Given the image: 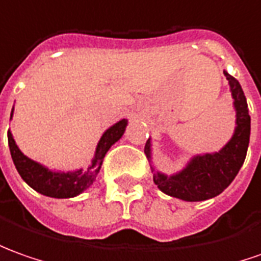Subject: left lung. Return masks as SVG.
<instances>
[{
	"label": "left lung",
	"instance_id": "1",
	"mask_svg": "<svg viewBox=\"0 0 261 261\" xmlns=\"http://www.w3.org/2000/svg\"><path fill=\"white\" fill-rule=\"evenodd\" d=\"M230 86L236 110V127L231 138L216 153L197 154L191 157L181 171L167 175L153 170L155 186L167 196L184 201H204L219 196L227 189L242 168L250 141V114L246 95L240 83L223 71ZM147 159L151 161V140L144 147Z\"/></svg>",
	"mask_w": 261,
	"mask_h": 261
}]
</instances>
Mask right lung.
Returning a JSON list of instances; mask_svg holds the SVG:
<instances>
[{"mask_svg":"<svg viewBox=\"0 0 261 261\" xmlns=\"http://www.w3.org/2000/svg\"><path fill=\"white\" fill-rule=\"evenodd\" d=\"M12 113H14V108L11 111V118ZM127 123L128 121L123 118L114 125H111L108 130L104 131V134L101 136L97 148H95L94 159L87 170L80 168L75 171H67V173L49 170L48 167L27 157L25 154L19 150L18 145L15 144L12 133L8 130V145H10L12 161H14L21 178L31 189L38 191L42 196L53 198L75 197L93 184L97 174L100 173L101 164H102L106 154L111 145L123 137Z\"/></svg>","mask_w":261,"mask_h":261,"instance_id":"1","label":"right lung"}]
</instances>
